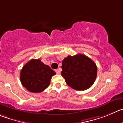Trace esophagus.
Wrapping results in <instances>:
<instances>
[{
  "mask_svg": "<svg viewBox=\"0 0 123 123\" xmlns=\"http://www.w3.org/2000/svg\"><path fill=\"white\" fill-rule=\"evenodd\" d=\"M55 72H56V73H57V74H60V70L59 69H57L55 70Z\"/></svg>",
  "mask_w": 123,
  "mask_h": 123,
  "instance_id": "34e87169",
  "label": "esophagus"
}]
</instances>
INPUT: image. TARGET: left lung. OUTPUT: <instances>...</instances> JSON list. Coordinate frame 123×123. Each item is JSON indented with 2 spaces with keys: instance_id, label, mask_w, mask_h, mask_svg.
I'll use <instances>...</instances> for the list:
<instances>
[{
  "instance_id": "obj_1",
  "label": "left lung",
  "mask_w": 123,
  "mask_h": 123,
  "mask_svg": "<svg viewBox=\"0 0 123 123\" xmlns=\"http://www.w3.org/2000/svg\"><path fill=\"white\" fill-rule=\"evenodd\" d=\"M61 68V75L66 83L76 90H85L90 88L97 75L95 63L82 54L68 56L64 58Z\"/></svg>"
}]
</instances>
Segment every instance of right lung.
Listing matches in <instances>:
<instances>
[{"label":"right lung","instance_id":"obj_1","mask_svg":"<svg viewBox=\"0 0 123 123\" xmlns=\"http://www.w3.org/2000/svg\"><path fill=\"white\" fill-rule=\"evenodd\" d=\"M56 73L41 62V59H31L22 68L20 80L22 84L30 92L39 93L50 86V80Z\"/></svg>","mask_w":123,"mask_h":123}]
</instances>
